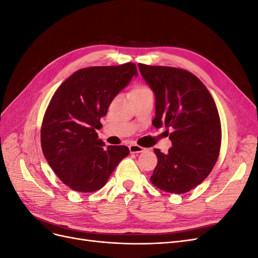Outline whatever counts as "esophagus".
Instances as JSON below:
<instances>
[{"label":"esophagus","instance_id":"obj_1","mask_svg":"<svg viewBox=\"0 0 258 258\" xmlns=\"http://www.w3.org/2000/svg\"><path fill=\"white\" fill-rule=\"evenodd\" d=\"M129 150H130V153L132 154H136V153H144L146 152V148L142 147V146H139L137 144H131L129 146Z\"/></svg>","mask_w":258,"mask_h":258}]
</instances>
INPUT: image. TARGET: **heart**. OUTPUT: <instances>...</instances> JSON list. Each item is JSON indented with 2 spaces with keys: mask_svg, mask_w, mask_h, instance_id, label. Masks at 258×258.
Here are the masks:
<instances>
[{
  "mask_svg": "<svg viewBox=\"0 0 258 258\" xmlns=\"http://www.w3.org/2000/svg\"><path fill=\"white\" fill-rule=\"evenodd\" d=\"M150 91H151V90L148 89L147 87H143V86H142V87L137 88L134 93H143V92H150Z\"/></svg>",
  "mask_w": 258,
  "mask_h": 258,
  "instance_id": "b5f03b06",
  "label": "heart"
}]
</instances>
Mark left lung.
<instances>
[{
	"label": "left lung",
	"instance_id": "8db88e82",
	"mask_svg": "<svg viewBox=\"0 0 258 258\" xmlns=\"http://www.w3.org/2000/svg\"><path fill=\"white\" fill-rule=\"evenodd\" d=\"M156 97L154 127L170 131L172 147L158 148L152 183L171 194H185L212 171L222 141L220 115L211 93L196 76L182 69L139 63Z\"/></svg>",
	"mask_w": 258,
	"mask_h": 258
}]
</instances>
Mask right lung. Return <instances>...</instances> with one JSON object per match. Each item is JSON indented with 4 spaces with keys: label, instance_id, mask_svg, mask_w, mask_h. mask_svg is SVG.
Listing matches in <instances>:
<instances>
[{
    "label": "right lung",
    "instance_id": "obj_1",
    "mask_svg": "<svg viewBox=\"0 0 258 258\" xmlns=\"http://www.w3.org/2000/svg\"><path fill=\"white\" fill-rule=\"evenodd\" d=\"M137 75L131 62L81 69L54 92L42 123V150L53 172L71 189L102 188L129 155L127 146L105 147L97 130L113 99Z\"/></svg>",
    "mask_w": 258,
    "mask_h": 258
}]
</instances>
